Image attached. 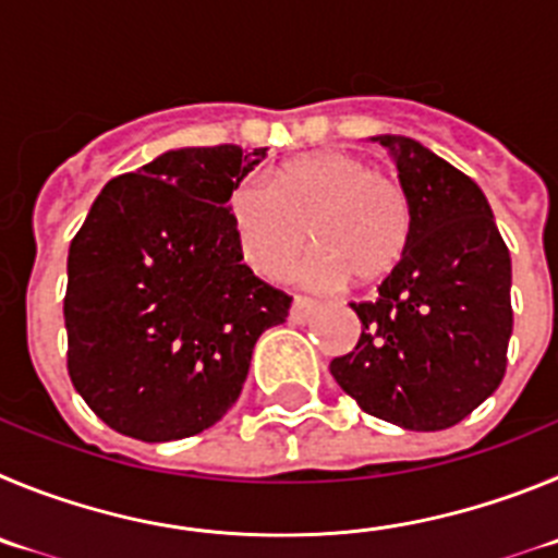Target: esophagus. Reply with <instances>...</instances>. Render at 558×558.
Returning a JSON list of instances; mask_svg holds the SVG:
<instances>
[{
    "label": "esophagus",
    "mask_w": 558,
    "mask_h": 558,
    "mask_svg": "<svg viewBox=\"0 0 558 558\" xmlns=\"http://www.w3.org/2000/svg\"><path fill=\"white\" fill-rule=\"evenodd\" d=\"M316 308H319V305H316V300L303 298V294H298V298L291 300L289 319H291V323H294V325H305V323H311V319H314Z\"/></svg>",
    "instance_id": "obj_1"
}]
</instances>
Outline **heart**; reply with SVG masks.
Segmentation results:
<instances>
[{"label":"heart","instance_id":"obj_1","mask_svg":"<svg viewBox=\"0 0 558 558\" xmlns=\"http://www.w3.org/2000/svg\"><path fill=\"white\" fill-rule=\"evenodd\" d=\"M230 222L250 267L283 280L311 244L303 280L314 289L378 283L403 260L411 203L403 185L348 153L300 158L230 194Z\"/></svg>","mask_w":558,"mask_h":558}]
</instances>
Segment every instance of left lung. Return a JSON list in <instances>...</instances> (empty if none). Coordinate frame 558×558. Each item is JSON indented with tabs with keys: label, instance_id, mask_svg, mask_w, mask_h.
I'll return each mask as SVG.
<instances>
[{
	"label": "left lung",
	"instance_id": "obj_1",
	"mask_svg": "<svg viewBox=\"0 0 558 558\" xmlns=\"http://www.w3.org/2000/svg\"><path fill=\"white\" fill-rule=\"evenodd\" d=\"M411 203L403 260L378 298L350 303L359 344L330 361L366 414L405 430H441L473 414L506 373L511 258L484 192L423 144L378 135Z\"/></svg>",
	"mask_w": 558,
	"mask_h": 558
}]
</instances>
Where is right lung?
Masks as SVG:
<instances>
[{
    "label": "right lung",
    "mask_w": 558,
    "mask_h": 558,
    "mask_svg": "<svg viewBox=\"0 0 558 558\" xmlns=\"http://www.w3.org/2000/svg\"><path fill=\"white\" fill-rule=\"evenodd\" d=\"M267 149H172L119 174L69 247V378L113 430L185 439L228 414L291 298L242 264L230 194Z\"/></svg>",
    "instance_id": "add662e5"
}]
</instances>
